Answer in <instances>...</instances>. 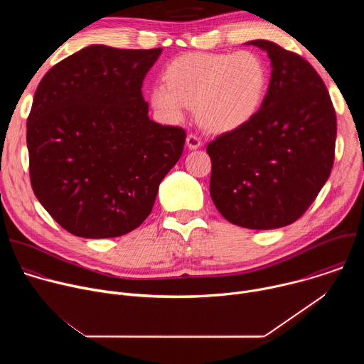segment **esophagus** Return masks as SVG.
I'll list each match as a JSON object with an SVG mask.
<instances>
[{
	"instance_id": "esophagus-1",
	"label": "esophagus",
	"mask_w": 364,
	"mask_h": 364,
	"mask_svg": "<svg viewBox=\"0 0 364 364\" xmlns=\"http://www.w3.org/2000/svg\"><path fill=\"white\" fill-rule=\"evenodd\" d=\"M186 144L190 149H197V148L201 146V139L194 134H188L187 138H186Z\"/></svg>"
}]
</instances>
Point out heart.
<instances>
[{"label":"heart","instance_id":"heart-1","mask_svg":"<svg viewBox=\"0 0 364 364\" xmlns=\"http://www.w3.org/2000/svg\"><path fill=\"white\" fill-rule=\"evenodd\" d=\"M163 82L149 90L151 107L163 119L180 122L187 108H194L204 131L228 134L261 109L269 73L252 51L186 53L166 66Z\"/></svg>","mask_w":364,"mask_h":364}]
</instances>
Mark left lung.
Here are the masks:
<instances>
[{
	"label": "left lung",
	"mask_w": 364,
	"mask_h": 364,
	"mask_svg": "<svg viewBox=\"0 0 364 364\" xmlns=\"http://www.w3.org/2000/svg\"><path fill=\"white\" fill-rule=\"evenodd\" d=\"M271 80L245 127L207 145L210 196L220 215L246 229L271 230L299 219L330 177L337 135L327 87L306 60L268 40Z\"/></svg>",
	"instance_id": "1"
}]
</instances>
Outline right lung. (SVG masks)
<instances>
[{"label": "right lung", "mask_w": 364, "mask_h": 364, "mask_svg": "<svg viewBox=\"0 0 364 364\" xmlns=\"http://www.w3.org/2000/svg\"><path fill=\"white\" fill-rule=\"evenodd\" d=\"M163 48L92 44L51 68L27 119L31 187L79 237L122 236L151 213L186 132L148 117L142 82Z\"/></svg>", "instance_id": "add662e5"}]
</instances>
